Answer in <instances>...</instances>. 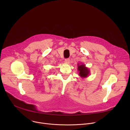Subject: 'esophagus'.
<instances>
[{"label": "esophagus", "instance_id": "1", "mask_svg": "<svg viewBox=\"0 0 130 130\" xmlns=\"http://www.w3.org/2000/svg\"><path fill=\"white\" fill-rule=\"evenodd\" d=\"M64 62L66 64H69L70 63V59H66L65 60Z\"/></svg>", "mask_w": 130, "mask_h": 130}]
</instances>
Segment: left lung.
Here are the masks:
<instances>
[{
	"label": "left lung",
	"mask_w": 130,
	"mask_h": 130,
	"mask_svg": "<svg viewBox=\"0 0 130 130\" xmlns=\"http://www.w3.org/2000/svg\"><path fill=\"white\" fill-rule=\"evenodd\" d=\"M78 71H79V75L82 79L86 78L89 76L90 70L88 68L85 66V65L83 63L78 64Z\"/></svg>",
	"instance_id": "1"
}]
</instances>
